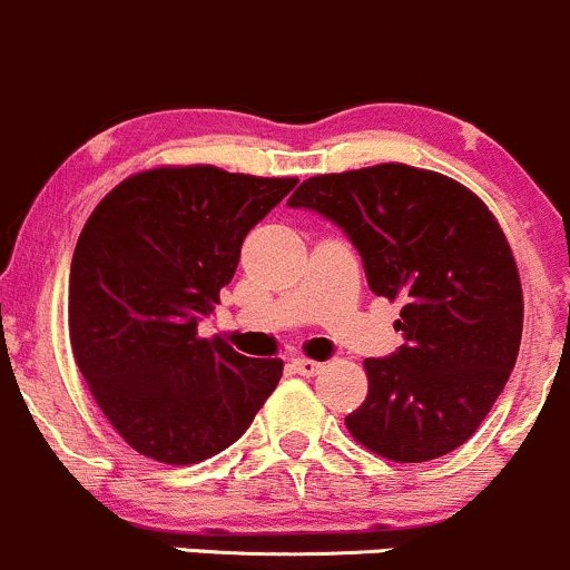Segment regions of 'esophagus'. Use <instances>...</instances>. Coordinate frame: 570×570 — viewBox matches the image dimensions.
Here are the masks:
<instances>
[{
  "label": "esophagus",
  "instance_id": "esophagus-1",
  "mask_svg": "<svg viewBox=\"0 0 570 570\" xmlns=\"http://www.w3.org/2000/svg\"><path fill=\"white\" fill-rule=\"evenodd\" d=\"M289 366L303 377H314L325 370V364H320V361H314V358H292Z\"/></svg>",
  "mask_w": 570,
  "mask_h": 570
}]
</instances>
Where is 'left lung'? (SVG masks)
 I'll return each mask as SVG.
<instances>
[{
    "label": "left lung",
    "instance_id": "left-lung-1",
    "mask_svg": "<svg viewBox=\"0 0 570 570\" xmlns=\"http://www.w3.org/2000/svg\"><path fill=\"white\" fill-rule=\"evenodd\" d=\"M289 206L344 228L370 289L402 301L405 344L364 361L370 394L344 419L350 435L394 463L458 450L502 394L524 327L519 267L493 212L455 178L400 163L312 176Z\"/></svg>",
    "mask_w": 570,
    "mask_h": 570
}]
</instances>
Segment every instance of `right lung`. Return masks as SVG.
<instances>
[{
    "instance_id": "1",
    "label": "right lung",
    "mask_w": 570,
    "mask_h": 570,
    "mask_svg": "<svg viewBox=\"0 0 570 570\" xmlns=\"http://www.w3.org/2000/svg\"><path fill=\"white\" fill-rule=\"evenodd\" d=\"M297 178L165 165L124 178L79 234L68 333L79 372L120 439L189 465L232 446L284 375L281 358L200 338L248 232Z\"/></svg>"
}]
</instances>
